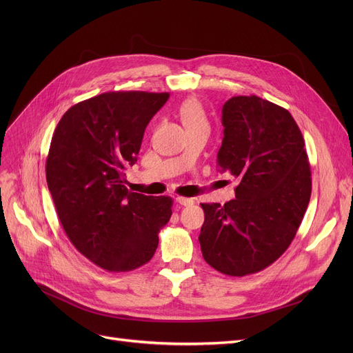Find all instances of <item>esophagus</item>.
I'll list each match as a JSON object with an SVG mask.
<instances>
[{
	"mask_svg": "<svg viewBox=\"0 0 353 353\" xmlns=\"http://www.w3.org/2000/svg\"><path fill=\"white\" fill-rule=\"evenodd\" d=\"M176 201L179 203V205H181V206H192L193 203H194V200L190 199V197H180V196L176 197Z\"/></svg>",
	"mask_w": 353,
	"mask_h": 353,
	"instance_id": "34e87169",
	"label": "esophagus"
}]
</instances>
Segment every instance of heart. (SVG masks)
Instances as JSON below:
<instances>
[{
    "label": "heart",
    "instance_id": "heart-1",
    "mask_svg": "<svg viewBox=\"0 0 353 353\" xmlns=\"http://www.w3.org/2000/svg\"><path fill=\"white\" fill-rule=\"evenodd\" d=\"M179 116L188 132L194 128H209V121L205 110H203L201 104L194 99H189L180 105Z\"/></svg>",
    "mask_w": 353,
    "mask_h": 353
}]
</instances>
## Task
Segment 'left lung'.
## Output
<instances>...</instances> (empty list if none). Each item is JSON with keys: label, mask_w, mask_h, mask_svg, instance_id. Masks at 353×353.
<instances>
[{"label": "left lung", "mask_w": 353, "mask_h": 353, "mask_svg": "<svg viewBox=\"0 0 353 353\" xmlns=\"http://www.w3.org/2000/svg\"><path fill=\"white\" fill-rule=\"evenodd\" d=\"M220 172L239 179L236 199L201 203L199 242L205 261L229 276L261 272L292 243L309 205L310 165L289 111L257 96L229 99L221 108Z\"/></svg>", "instance_id": "obj_1"}]
</instances>
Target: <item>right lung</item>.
<instances>
[{"label":"right lung","mask_w":353,"mask_h":353,"mask_svg":"<svg viewBox=\"0 0 353 353\" xmlns=\"http://www.w3.org/2000/svg\"><path fill=\"white\" fill-rule=\"evenodd\" d=\"M169 92L111 91L68 108L50 144L46 176L61 226L81 254L108 272L145 265L173 200L125 188L144 130Z\"/></svg>","instance_id":"add662e5"}]
</instances>
